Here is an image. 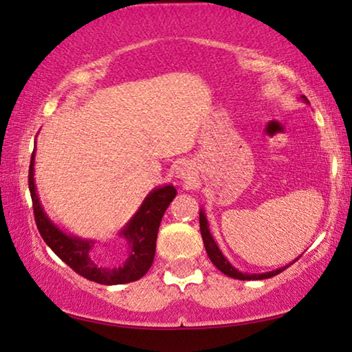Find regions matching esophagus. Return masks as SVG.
Segmentation results:
<instances>
[{
  "mask_svg": "<svg viewBox=\"0 0 352 352\" xmlns=\"http://www.w3.org/2000/svg\"><path fill=\"white\" fill-rule=\"evenodd\" d=\"M195 175H196V168L190 161H184L177 166V179L179 180L188 184V182L195 179Z\"/></svg>",
  "mask_w": 352,
  "mask_h": 352,
  "instance_id": "34e87169",
  "label": "esophagus"
}]
</instances>
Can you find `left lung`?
I'll use <instances>...</instances> for the list:
<instances>
[{
	"instance_id": "obj_1",
	"label": "left lung",
	"mask_w": 352,
	"mask_h": 352,
	"mask_svg": "<svg viewBox=\"0 0 352 352\" xmlns=\"http://www.w3.org/2000/svg\"><path fill=\"white\" fill-rule=\"evenodd\" d=\"M301 100L304 102H309L306 96H301ZM199 230H201V236H203V241H204V248H206V252H208L209 259L212 264L217 267V269L222 272V274L228 275V277L232 278H236V280H264V278H270L274 277V275L280 274V272H283L287 267H289L293 264L294 261H298V257L294 259L293 262H289L285 267H280V269H275V270H270V272H262V274H248V272H241L238 270L236 267H233L230 264V261L227 259V257L223 256V252L220 251V248L217 243H215L212 233L209 230V222H208V217H206V212L204 209L201 208L199 209Z\"/></svg>"
}]
</instances>
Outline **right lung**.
Returning a JSON list of instances; mask_svg holds the SVG:
<instances>
[{
  "label": "right lung",
  "mask_w": 352,
  "mask_h": 352,
  "mask_svg": "<svg viewBox=\"0 0 352 352\" xmlns=\"http://www.w3.org/2000/svg\"><path fill=\"white\" fill-rule=\"evenodd\" d=\"M35 151L36 146L30 159L29 188L36 227L46 245L70 269L91 282L124 285L142 278L153 265L159 225L175 198V186L168 184L149 191L133 217L117 232L119 241L109 248H98L96 240L64 232L46 214L35 185Z\"/></svg>",
  "instance_id": "obj_1"
}]
</instances>
